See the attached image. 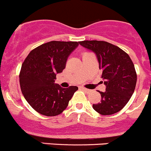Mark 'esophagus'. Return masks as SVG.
<instances>
[{"instance_id": "34e87169", "label": "esophagus", "mask_w": 151, "mask_h": 151, "mask_svg": "<svg viewBox=\"0 0 151 151\" xmlns=\"http://www.w3.org/2000/svg\"><path fill=\"white\" fill-rule=\"evenodd\" d=\"M81 90H82L84 92H85L86 93H89L90 92V90H89V89L84 88V87H81Z\"/></svg>"}]
</instances>
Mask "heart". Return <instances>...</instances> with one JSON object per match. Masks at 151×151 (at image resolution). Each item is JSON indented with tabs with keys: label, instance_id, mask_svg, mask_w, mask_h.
I'll use <instances>...</instances> for the list:
<instances>
[{
	"label": "heart",
	"instance_id": "heart-1",
	"mask_svg": "<svg viewBox=\"0 0 151 151\" xmlns=\"http://www.w3.org/2000/svg\"><path fill=\"white\" fill-rule=\"evenodd\" d=\"M85 53H87V52H84V53H83V54H82V55H84V54H85Z\"/></svg>",
	"mask_w": 151,
	"mask_h": 151
}]
</instances>
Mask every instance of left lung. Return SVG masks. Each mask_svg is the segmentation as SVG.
Returning <instances> with one entry per match:
<instances>
[{
    "label": "left lung",
    "mask_w": 151,
    "mask_h": 151,
    "mask_svg": "<svg viewBox=\"0 0 151 151\" xmlns=\"http://www.w3.org/2000/svg\"><path fill=\"white\" fill-rule=\"evenodd\" d=\"M79 44L96 54L105 92H99L101 101L93 104L101 115H112L127 104L134 92L137 75L130 56L119 47L107 41H83Z\"/></svg>",
    "instance_id": "1"
}]
</instances>
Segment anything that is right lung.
<instances>
[{
    "instance_id": "1",
    "label": "right lung",
    "mask_w": 151,
    "mask_h": 151,
    "mask_svg": "<svg viewBox=\"0 0 151 151\" xmlns=\"http://www.w3.org/2000/svg\"><path fill=\"white\" fill-rule=\"evenodd\" d=\"M77 41H52L32 50L21 66L20 86L24 98L35 111L46 116L61 114L77 90L76 86L62 88L55 84Z\"/></svg>"
}]
</instances>
